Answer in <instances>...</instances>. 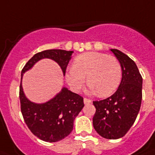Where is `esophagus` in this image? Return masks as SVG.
<instances>
[{
    "label": "esophagus",
    "mask_w": 155,
    "mask_h": 155,
    "mask_svg": "<svg viewBox=\"0 0 155 155\" xmlns=\"http://www.w3.org/2000/svg\"><path fill=\"white\" fill-rule=\"evenodd\" d=\"M84 102L85 105H87V104H90V103H91V100H90L88 99V98H84Z\"/></svg>",
    "instance_id": "obj_1"
}]
</instances>
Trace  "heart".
<instances>
[{"label":"heart","instance_id":"b5f03b06","mask_svg":"<svg viewBox=\"0 0 155 155\" xmlns=\"http://www.w3.org/2000/svg\"><path fill=\"white\" fill-rule=\"evenodd\" d=\"M87 76L88 88L91 93L107 96L119 87L122 69L118 60L113 56L98 52H87L74 59L72 68L65 74L68 84L74 91L81 89Z\"/></svg>","mask_w":155,"mask_h":155}]
</instances>
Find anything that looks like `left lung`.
Returning a JSON list of instances; mask_svg holds the SVG:
<instances>
[{"label":"left lung","instance_id":"1","mask_svg":"<svg viewBox=\"0 0 155 155\" xmlns=\"http://www.w3.org/2000/svg\"><path fill=\"white\" fill-rule=\"evenodd\" d=\"M119 61L121 82L117 91L106 99L93 102L96 112L93 126L103 138L123 137L136 120L141 106L143 79L136 63L118 49H110Z\"/></svg>","mask_w":155,"mask_h":155}]
</instances>
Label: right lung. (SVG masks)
Listing matches in <instances>:
<instances>
[{
    "mask_svg": "<svg viewBox=\"0 0 155 155\" xmlns=\"http://www.w3.org/2000/svg\"><path fill=\"white\" fill-rule=\"evenodd\" d=\"M73 51L64 49H48L38 53L27 61L21 71L19 100L24 121L31 132L45 142L63 140L73 129L75 117L84 108V98L65 87L53 98L44 103L31 102L25 95L22 86L23 74L31 69L40 60L51 59L58 64L65 75L66 68Z\"/></svg>",
    "mask_w": 155,
    "mask_h": 155,
    "instance_id": "right-lung-1",
    "label": "right lung"
}]
</instances>
